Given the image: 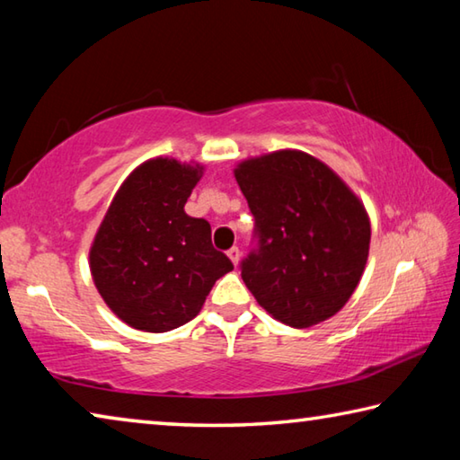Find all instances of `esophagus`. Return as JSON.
Wrapping results in <instances>:
<instances>
[{
    "instance_id": "esophagus-1",
    "label": "esophagus",
    "mask_w": 460,
    "mask_h": 460,
    "mask_svg": "<svg viewBox=\"0 0 460 460\" xmlns=\"http://www.w3.org/2000/svg\"><path fill=\"white\" fill-rule=\"evenodd\" d=\"M227 255H229V260L233 261V266H237V263H239V258H241L239 247H231L229 252H227Z\"/></svg>"
}]
</instances>
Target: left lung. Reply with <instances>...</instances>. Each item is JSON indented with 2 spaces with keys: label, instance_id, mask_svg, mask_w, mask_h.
Listing matches in <instances>:
<instances>
[{
  "label": "left lung",
  "instance_id": "8db88e82",
  "mask_svg": "<svg viewBox=\"0 0 460 460\" xmlns=\"http://www.w3.org/2000/svg\"><path fill=\"white\" fill-rule=\"evenodd\" d=\"M235 178L255 219L239 270L258 305L294 329L337 314L369 253L359 199L329 166L296 150L247 160Z\"/></svg>",
  "mask_w": 460,
  "mask_h": 460
}]
</instances>
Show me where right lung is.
<instances>
[{
    "mask_svg": "<svg viewBox=\"0 0 460 460\" xmlns=\"http://www.w3.org/2000/svg\"><path fill=\"white\" fill-rule=\"evenodd\" d=\"M200 168L155 158L129 174L91 247V274L123 323L166 332L200 313L233 270L211 243V225L184 213Z\"/></svg>",
    "mask_w": 460,
    "mask_h": 460,
    "instance_id": "add662e5",
    "label": "right lung"
}]
</instances>
